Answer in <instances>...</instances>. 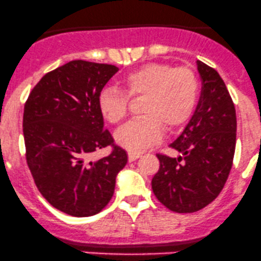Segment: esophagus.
I'll use <instances>...</instances> for the list:
<instances>
[{
	"label": "esophagus",
	"instance_id": "esophagus-1",
	"mask_svg": "<svg viewBox=\"0 0 261 261\" xmlns=\"http://www.w3.org/2000/svg\"><path fill=\"white\" fill-rule=\"evenodd\" d=\"M141 155H142V153L133 152V150H129V152H128V161L133 162V161H136L137 158H139V156H141Z\"/></svg>",
	"mask_w": 261,
	"mask_h": 261
}]
</instances>
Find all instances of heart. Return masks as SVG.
<instances>
[{
    "mask_svg": "<svg viewBox=\"0 0 261 261\" xmlns=\"http://www.w3.org/2000/svg\"><path fill=\"white\" fill-rule=\"evenodd\" d=\"M120 83L122 91L106 87L99 92L98 108L107 122L118 124L127 116L129 98L143 97V116L130 120L116 134V141L133 152H141L158 142L162 125L170 130L187 123L200 96L198 75L187 67L145 64L123 75Z\"/></svg>",
    "mask_w": 261,
    "mask_h": 261,
    "instance_id": "1",
    "label": "heart"
}]
</instances>
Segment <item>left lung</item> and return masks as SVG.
I'll list each match as a JSON object with an SVG mask.
<instances>
[{"label": "left lung", "mask_w": 261, "mask_h": 261, "mask_svg": "<svg viewBox=\"0 0 261 261\" xmlns=\"http://www.w3.org/2000/svg\"><path fill=\"white\" fill-rule=\"evenodd\" d=\"M201 96L186 129L169 145L178 158L156 153L154 195L175 213H194L212 203L225 186L237 142V113L225 83L214 68L197 61Z\"/></svg>", "instance_id": "left-lung-1"}]
</instances>
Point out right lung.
<instances>
[{
  "label": "right lung",
  "instance_id": "add662e5",
  "mask_svg": "<svg viewBox=\"0 0 261 261\" xmlns=\"http://www.w3.org/2000/svg\"><path fill=\"white\" fill-rule=\"evenodd\" d=\"M116 66L75 60L48 72L31 91L23 111L26 161L36 187L56 209L91 217L107 206L125 150L103 128L98 94ZM111 147L96 162V150Z\"/></svg>",
  "mask_w": 261,
  "mask_h": 261
}]
</instances>
